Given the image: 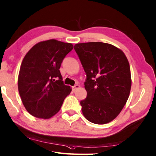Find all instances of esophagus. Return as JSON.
I'll use <instances>...</instances> for the list:
<instances>
[{
  "mask_svg": "<svg viewBox=\"0 0 156 156\" xmlns=\"http://www.w3.org/2000/svg\"><path fill=\"white\" fill-rule=\"evenodd\" d=\"M79 87H80V85H78V84H75L74 86L72 87V90H73V91H76V90H77V89H78Z\"/></svg>",
  "mask_w": 156,
  "mask_h": 156,
  "instance_id": "34e87169",
  "label": "esophagus"
}]
</instances>
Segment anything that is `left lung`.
I'll return each instance as SVG.
<instances>
[{
  "instance_id": "8db88e82",
  "label": "left lung",
  "mask_w": 156,
  "mask_h": 156,
  "mask_svg": "<svg viewBox=\"0 0 156 156\" xmlns=\"http://www.w3.org/2000/svg\"><path fill=\"white\" fill-rule=\"evenodd\" d=\"M74 49L86 73L87 95L80 101L84 117L103 125L112 121L123 109L131 90V71L122 51L112 44L78 43Z\"/></svg>"
}]
</instances>
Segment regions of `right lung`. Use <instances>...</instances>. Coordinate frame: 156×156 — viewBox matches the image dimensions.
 I'll return each mask as SVG.
<instances>
[{"mask_svg": "<svg viewBox=\"0 0 156 156\" xmlns=\"http://www.w3.org/2000/svg\"><path fill=\"white\" fill-rule=\"evenodd\" d=\"M73 48L72 44L51 39L35 44L23 58L18 91L26 110L34 117H52L70 94L72 89L64 84L60 67Z\"/></svg>", "mask_w": 156, "mask_h": 156, "instance_id": "add662e5", "label": "right lung"}]
</instances>
